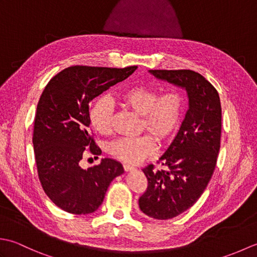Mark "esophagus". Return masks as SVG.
Wrapping results in <instances>:
<instances>
[{
  "mask_svg": "<svg viewBox=\"0 0 257 257\" xmlns=\"http://www.w3.org/2000/svg\"><path fill=\"white\" fill-rule=\"evenodd\" d=\"M123 169H124L125 172H132V171H135V170H136L135 167L128 166V165H124V166H123Z\"/></svg>",
  "mask_w": 257,
  "mask_h": 257,
  "instance_id": "34e87169",
  "label": "esophagus"
}]
</instances>
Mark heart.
<instances>
[{
    "instance_id": "1",
    "label": "heart",
    "mask_w": 257,
    "mask_h": 257,
    "mask_svg": "<svg viewBox=\"0 0 257 257\" xmlns=\"http://www.w3.org/2000/svg\"><path fill=\"white\" fill-rule=\"evenodd\" d=\"M120 105L140 116V130L148 132L158 144H166L180 127L185 109V98L178 89H170L159 95L157 88L136 86L124 89L118 97ZM113 108L107 97L98 99L89 111L90 123L97 133L111 132ZM155 151V141L150 136L139 138H122L109 147L116 159L125 163H138Z\"/></svg>"
}]
</instances>
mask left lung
<instances>
[{
	"label": "left lung",
	"mask_w": 257,
	"mask_h": 257,
	"mask_svg": "<svg viewBox=\"0 0 257 257\" xmlns=\"http://www.w3.org/2000/svg\"><path fill=\"white\" fill-rule=\"evenodd\" d=\"M157 79L187 91L189 108L176 137L159 160L167 170L144 169L148 188L139 207L146 215L169 220L192 206L210 182L220 151L222 109L219 92L189 69L149 70Z\"/></svg>",
	"instance_id": "obj_1"
}]
</instances>
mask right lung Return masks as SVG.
Returning <instances> with one entry per match:
<instances>
[{"mask_svg": "<svg viewBox=\"0 0 257 257\" xmlns=\"http://www.w3.org/2000/svg\"><path fill=\"white\" fill-rule=\"evenodd\" d=\"M136 69L137 66H72L53 77L43 91L37 103L33 146L42 187L62 210L73 214L95 212L109 184L123 173L121 163L110 158L87 170L81 169L79 161L86 147L92 155L101 154L89 135L90 101L127 79Z\"/></svg>", "mask_w": 257, "mask_h": 257, "instance_id": "obj_1", "label": "right lung"}]
</instances>
